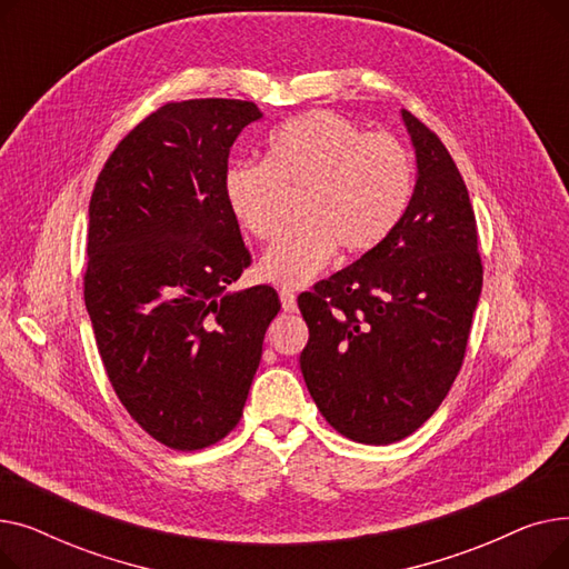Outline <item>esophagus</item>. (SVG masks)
<instances>
[{"mask_svg": "<svg viewBox=\"0 0 569 569\" xmlns=\"http://www.w3.org/2000/svg\"><path fill=\"white\" fill-rule=\"evenodd\" d=\"M279 297H281V309L283 311H288V313H292L295 309H297V297H295V292L292 290H281L279 292Z\"/></svg>", "mask_w": 569, "mask_h": 569, "instance_id": "1", "label": "esophagus"}]
</instances>
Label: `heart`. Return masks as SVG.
I'll list each match as a JSON object with an SVG mask.
<instances>
[{"instance_id": "heart-1", "label": "heart", "mask_w": 569, "mask_h": 569, "mask_svg": "<svg viewBox=\"0 0 569 569\" xmlns=\"http://www.w3.org/2000/svg\"><path fill=\"white\" fill-rule=\"evenodd\" d=\"M412 187V159L399 138L367 133L332 110L288 119L269 133L264 163L234 161L223 174L230 212L258 239L279 232L286 196L302 191V221L260 260V277L286 288L309 286L337 247L357 256L382 244L403 219Z\"/></svg>"}]
</instances>
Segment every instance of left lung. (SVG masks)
Listing matches in <instances>:
<instances>
[{
  "label": "left lung",
  "instance_id": "left-lung-1",
  "mask_svg": "<svg viewBox=\"0 0 569 569\" xmlns=\"http://www.w3.org/2000/svg\"><path fill=\"white\" fill-rule=\"evenodd\" d=\"M417 182L399 226L360 260L300 295L309 392L341 436L390 445L438 410L463 365L482 292L477 223L440 138L401 110Z\"/></svg>",
  "mask_w": 569,
  "mask_h": 569
}]
</instances>
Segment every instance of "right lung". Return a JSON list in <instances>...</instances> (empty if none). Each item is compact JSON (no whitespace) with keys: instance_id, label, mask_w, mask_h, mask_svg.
Segmentation results:
<instances>
[{"instance_id":"obj_1","label":"right lung","mask_w":569,"mask_h":569,"mask_svg":"<svg viewBox=\"0 0 569 569\" xmlns=\"http://www.w3.org/2000/svg\"><path fill=\"white\" fill-rule=\"evenodd\" d=\"M251 101L166 103L122 140L89 200L84 307L112 390L172 450L226 438L242 417L272 286L230 292L251 256L223 196Z\"/></svg>"}]
</instances>
